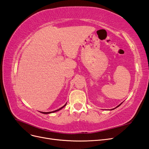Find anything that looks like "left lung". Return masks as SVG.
Here are the masks:
<instances>
[{
    "label": "left lung",
    "instance_id": "obj_1",
    "mask_svg": "<svg viewBox=\"0 0 149 149\" xmlns=\"http://www.w3.org/2000/svg\"><path fill=\"white\" fill-rule=\"evenodd\" d=\"M121 104H122V103H121ZM121 104H119V106H117V107H119V106H120V105H121Z\"/></svg>",
    "mask_w": 149,
    "mask_h": 149
}]
</instances>
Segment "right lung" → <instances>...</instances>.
I'll return each mask as SVG.
<instances>
[{"label": "right lung", "mask_w": 149, "mask_h": 149, "mask_svg": "<svg viewBox=\"0 0 149 149\" xmlns=\"http://www.w3.org/2000/svg\"><path fill=\"white\" fill-rule=\"evenodd\" d=\"M66 104H65V105H64V106H63V107H61V108H60V109H57V110H56V111H52V112H42V113H43V114H49V113H52V112H56V111H59V110L61 109L63 107H64L66 106Z\"/></svg>", "instance_id": "obj_1"}]
</instances>
